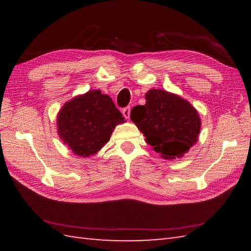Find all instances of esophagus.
Listing matches in <instances>:
<instances>
[{"mask_svg": "<svg viewBox=\"0 0 251 251\" xmlns=\"http://www.w3.org/2000/svg\"><path fill=\"white\" fill-rule=\"evenodd\" d=\"M122 113L123 115H124V117H126V119H129V115H130V106H126V108H124L122 110Z\"/></svg>", "mask_w": 251, "mask_h": 251, "instance_id": "1", "label": "esophagus"}]
</instances>
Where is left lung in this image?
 Masks as SVG:
<instances>
[{"instance_id": "8db88e82", "label": "left lung", "mask_w": 251, "mask_h": 251, "mask_svg": "<svg viewBox=\"0 0 251 251\" xmlns=\"http://www.w3.org/2000/svg\"><path fill=\"white\" fill-rule=\"evenodd\" d=\"M145 105H136L130 119L153 150L165 158L182 156L196 143L201 129L197 111L177 95L150 89Z\"/></svg>"}]
</instances>
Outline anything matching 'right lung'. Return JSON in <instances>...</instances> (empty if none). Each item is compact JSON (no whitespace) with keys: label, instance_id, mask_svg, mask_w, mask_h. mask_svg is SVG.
I'll return each instance as SVG.
<instances>
[{"label":"right lung","instance_id":"obj_1","mask_svg":"<svg viewBox=\"0 0 251 251\" xmlns=\"http://www.w3.org/2000/svg\"><path fill=\"white\" fill-rule=\"evenodd\" d=\"M124 122L108 95L89 90L62 106L57 117L59 136L79 156L97 153L106 142L117 124Z\"/></svg>","mask_w":251,"mask_h":251}]
</instances>
